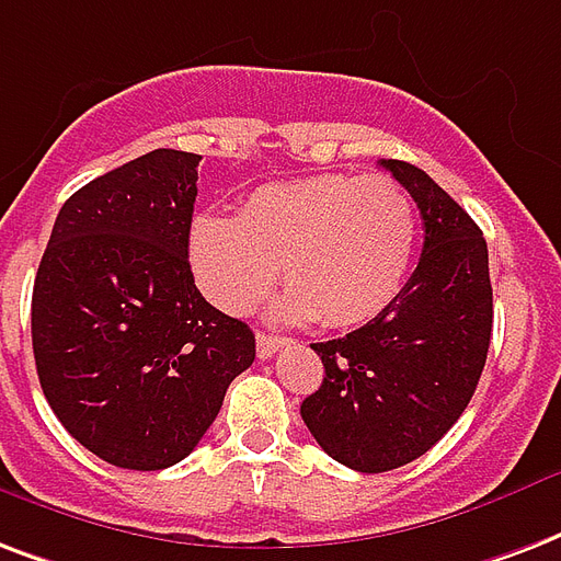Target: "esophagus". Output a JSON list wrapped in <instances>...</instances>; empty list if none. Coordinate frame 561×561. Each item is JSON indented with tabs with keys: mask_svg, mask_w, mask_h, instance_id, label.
Listing matches in <instances>:
<instances>
[{
	"mask_svg": "<svg viewBox=\"0 0 561 561\" xmlns=\"http://www.w3.org/2000/svg\"><path fill=\"white\" fill-rule=\"evenodd\" d=\"M285 344V337L279 335H264V332H259V337H255V353H259V358H273L276 353H279V347Z\"/></svg>",
	"mask_w": 561,
	"mask_h": 561,
	"instance_id": "34e87169",
	"label": "esophagus"
}]
</instances>
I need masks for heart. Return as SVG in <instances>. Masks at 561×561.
Segmentation results:
<instances>
[{
  "instance_id": "1",
  "label": "heart",
  "mask_w": 561,
  "mask_h": 561,
  "mask_svg": "<svg viewBox=\"0 0 561 561\" xmlns=\"http://www.w3.org/2000/svg\"><path fill=\"white\" fill-rule=\"evenodd\" d=\"M417 243L412 196L385 176L318 173L255 187L241 214H196L187 255L196 285L226 314L271 290L276 314L350 329L379 318L403 290Z\"/></svg>"
}]
</instances>
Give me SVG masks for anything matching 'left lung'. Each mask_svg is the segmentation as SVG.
<instances>
[{
	"label": "left lung",
	"mask_w": 561,
	"mask_h": 561,
	"mask_svg": "<svg viewBox=\"0 0 561 561\" xmlns=\"http://www.w3.org/2000/svg\"><path fill=\"white\" fill-rule=\"evenodd\" d=\"M379 164L421 208V262L379 318L311 344L327 376L299 405L314 442L362 473L403 468L442 442L477 391L494 320L480 226L414 164Z\"/></svg>",
	"instance_id": "left-lung-1"
}]
</instances>
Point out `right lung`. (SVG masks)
Masks as SVG:
<instances>
[{"instance_id": "right-lung-1", "label": "right lung", "mask_w": 561, "mask_h": 561, "mask_svg": "<svg viewBox=\"0 0 561 561\" xmlns=\"http://www.w3.org/2000/svg\"><path fill=\"white\" fill-rule=\"evenodd\" d=\"M194 152L152 149L61 205L32 294L37 379L64 430L108 465L194 450L255 335L196 290Z\"/></svg>"}]
</instances>
